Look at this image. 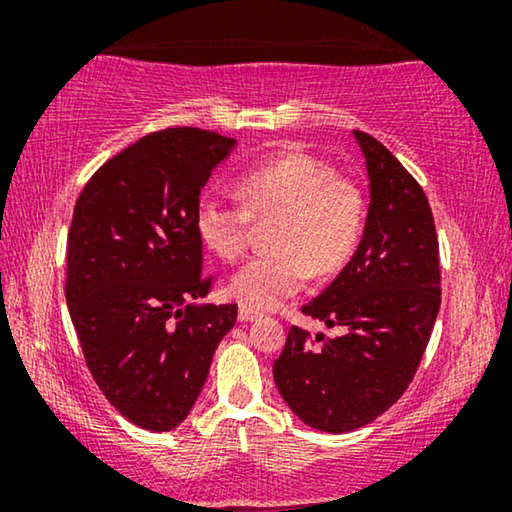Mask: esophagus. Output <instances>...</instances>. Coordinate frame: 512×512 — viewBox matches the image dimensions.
<instances>
[{
	"mask_svg": "<svg viewBox=\"0 0 512 512\" xmlns=\"http://www.w3.org/2000/svg\"><path fill=\"white\" fill-rule=\"evenodd\" d=\"M258 317H261V312L249 310V307H240V312H237V319L240 321H256Z\"/></svg>",
	"mask_w": 512,
	"mask_h": 512,
	"instance_id": "esophagus-1",
	"label": "esophagus"
}]
</instances>
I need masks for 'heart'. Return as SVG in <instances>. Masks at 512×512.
Returning <instances> with one entry per match:
<instances>
[{"mask_svg":"<svg viewBox=\"0 0 512 512\" xmlns=\"http://www.w3.org/2000/svg\"><path fill=\"white\" fill-rule=\"evenodd\" d=\"M242 202L202 198L195 228L214 254L237 261L247 251L256 223H269L270 251L251 258L228 291L249 310H272L300 291L310 268L338 270L361 237L363 195L326 160L284 151L258 160L237 179Z\"/></svg>","mask_w":512,"mask_h":512,"instance_id":"heart-1","label":"heart"}]
</instances>
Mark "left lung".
I'll return each instance as SVG.
<instances>
[{"instance_id": "obj_1", "label": "left lung", "mask_w": 512, "mask_h": 512, "mask_svg": "<svg viewBox=\"0 0 512 512\" xmlns=\"http://www.w3.org/2000/svg\"><path fill=\"white\" fill-rule=\"evenodd\" d=\"M370 179L361 244L303 314L340 326L312 338L291 326L272 366L279 394L312 429L345 433L389 410L415 377L440 307L436 223L417 179L387 146L354 130Z\"/></svg>"}]
</instances>
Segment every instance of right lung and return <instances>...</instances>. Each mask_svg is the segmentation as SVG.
I'll use <instances>...</instances> for the list:
<instances>
[{
	"label": "right lung",
	"mask_w": 512,
	"mask_h": 512,
	"mask_svg": "<svg viewBox=\"0 0 512 512\" xmlns=\"http://www.w3.org/2000/svg\"><path fill=\"white\" fill-rule=\"evenodd\" d=\"M200 128L151 132L109 158L76 200L65 296L86 366L132 424L170 431L198 401L237 305H191L214 275L195 228L200 191L233 149Z\"/></svg>",
	"instance_id": "1"
}]
</instances>
